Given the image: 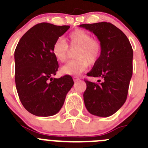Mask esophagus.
<instances>
[{
	"label": "esophagus",
	"mask_w": 148,
	"mask_h": 148,
	"mask_svg": "<svg viewBox=\"0 0 148 148\" xmlns=\"http://www.w3.org/2000/svg\"><path fill=\"white\" fill-rule=\"evenodd\" d=\"M79 79H80V78H78V77H77V76L73 77V81H74V82H77V81H78Z\"/></svg>",
	"instance_id": "1"
}]
</instances>
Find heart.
<instances>
[{"mask_svg":"<svg viewBox=\"0 0 148 148\" xmlns=\"http://www.w3.org/2000/svg\"><path fill=\"white\" fill-rule=\"evenodd\" d=\"M75 48V60L68 62L61 68L64 75H78L85 71L88 65L97 63L101 55L102 47L100 40L92 38L90 33L82 29H75L66 38V43L59 38L53 44L52 53L59 62H65L68 58L69 48Z\"/></svg>","mask_w":148,"mask_h":148,"instance_id":"b5f03b06","label":"heart"}]
</instances>
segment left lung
I'll return each instance as SVG.
<instances>
[{"instance_id": "8db88e82", "label": "left lung", "mask_w": 148, "mask_h": 148, "mask_svg": "<svg viewBox=\"0 0 148 148\" xmlns=\"http://www.w3.org/2000/svg\"><path fill=\"white\" fill-rule=\"evenodd\" d=\"M100 40L102 50L97 63L87 75L102 79L100 83L84 80L87 89L84 101L88 112L94 116L108 117L125 104L133 75V53L125 33L110 23L81 24Z\"/></svg>"}]
</instances>
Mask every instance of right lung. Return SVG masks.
<instances>
[{"label": "right lung", "mask_w": 148, "mask_h": 148, "mask_svg": "<svg viewBox=\"0 0 148 148\" xmlns=\"http://www.w3.org/2000/svg\"><path fill=\"white\" fill-rule=\"evenodd\" d=\"M70 26L36 24L20 39L15 51V85L21 102L30 113L51 116L59 112L74 84L70 75L53 78L58 63L53 45Z\"/></svg>", "instance_id": "obj_1"}]
</instances>
